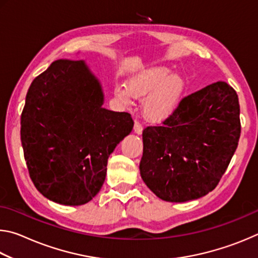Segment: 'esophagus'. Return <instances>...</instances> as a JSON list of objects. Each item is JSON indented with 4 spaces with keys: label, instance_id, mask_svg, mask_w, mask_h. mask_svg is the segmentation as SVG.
<instances>
[{
    "label": "esophagus",
    "instance_id": "34e87169",
    "mask_svg": "<svg viewBox=\"0 0 258 258\" xmlns=\"http://www.w3.org/2000/svg\"><path fill=\"white\" fill-rule=\"evenodd\" d=\"M142 131H143L142 125L140 124V121L135 120V121H134V132L140 135V134H142Z\"/></svg>",
    "mask_w": 258,
    "mask_h": 258
}]
</instances>
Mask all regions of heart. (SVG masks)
<instances>
[{
    "instance_id": "1",
    "label": "heart",
    "mask_w": 258,
    "mask_h": 258,
    "mask_svg": "<svg viewBox=\"0 0 258 258\" xmlns=\"http://www.w3.org/2000/svg\"><path fill=\"white\" fill-rule=\"evenodd\" d=\"M185 90V83L178 74L168 68L151 67L135 74L127 81V87L116 86L115 94L128 106L132 98L143 99L142 116L150 123H161L176 110Z\"/></svg>"
}]
</instances>
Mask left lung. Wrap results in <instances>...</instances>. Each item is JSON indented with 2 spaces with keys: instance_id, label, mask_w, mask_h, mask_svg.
<instances>
[{
  "instance_id": "obj_1",
  "label": "left lung",
  "mask_w": 258,
  "mask_h": 258,
  "mask_svg": "<svg viewBox=\"0 0 258 258\" xmlns=\"http://www.w3.org/2000/svg\"><path fill=\"white\" fill-rule=\"evenodd\" d=\"M239 116L237 92L225 82L182 99L163 125L143 131V182L169 203L206 196L218 184L237 149Z\"/></svg>"
}]
</instances>
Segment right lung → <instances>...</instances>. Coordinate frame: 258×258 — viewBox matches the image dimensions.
Instances as JSON below:
<instances>
[{
  "label": "right lung",
  "mask_w": 258,
  "mask_h": 258,
  "mask_svg": "<svg viewBox=\"0 0 258 258\" xmlns=\"http://www.w3.org/2000/svg\"><path fill=\"white\" fill-rule=\"evenodd\" d=\"M101 83L84 60H56L30 84L21 145L30 178L51 202L80 206L106 180L116 146L132 132L128 112L103 108Z\"/></svg>",
  "instance_id": "add662e5"
}]
</instances>
